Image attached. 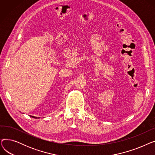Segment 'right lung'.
<instances>
[{"label": "right lung", "mask_w": 155, "mask_h": 155, "mask_svg": "<svg viewBox=\"0 0 155 155\" xmlns=\"http://www.w3.org/2000/svg\"><path fill=\"white\" fill-rule=\"evenodd\" d=\"M31 116V117H33V118H35V119H39V117H35V116Z\"/></svg>", "instance_id": "obj_1"}]
</instances>
